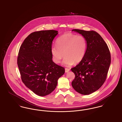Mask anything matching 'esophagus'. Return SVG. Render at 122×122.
<instances>
[{
	"label": "esophagus",
	"instance_id": "obj_1",
	"mask_svg": "<svg viewBox=\"0 0 122 122\" xmlns=\"http://www.w3.org/2000/svg\"><path fill=\"white\" fill-rule=\"evenodd\" d=\"M70 70V69H68V68H65V72L66 73H67V72H69Z\"/></svg>",
	"mask_w": 122,
	"mask_h": 122
}]
</instances>
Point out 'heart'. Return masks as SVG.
<instances>
[{
	"label": "heart",
	"mask_w": 122,
	"mask_h": 122,
	"mask_svg": "<svg viewBox=\"0 0 122 122\" xmlns=\"http://www.w3.org/2000/svg\"><path fill=\"white\" fill-rule=\"evenodd\" d=\"M56 42V46H52L51 52L52 60L56 64L61 62L64 56L63 64L69 67L80 63L85 56L87 41L83 36L66 33L58 38Z\"/></svg>",
	"instance_id": "heart-1"
}]
</instances>
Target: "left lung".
<instances>
[{"label":"left lung","mask_w":122,"mask_h":122,"mask_svg":"<svg viewBox=\"0 0 122 122\" xmlns=\"http://www.w3.org/2000/svg\"><path fill=\"white\" fill-rule=\"evenodd\" d=\"M72 30L85 37L87 49L82 61L71 69L75 75L72 86L78 93L89 95L98 90L106 81L111 64L110 52L97 32L79 29Z\"/></svg>","instance_id":"8db88e82"}]
</instances>
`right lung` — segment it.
I'll list each match as a JSON object with an SVG mask.
<instances>
[{
	"instance_id": "1",
	"label": "right lung",
	"mask_w": 122,
	"mask_h": 122,
	"mask_svg": "<svg viewBox=\"0 0 122 122\" xmlns=\"http://www.w3.org/2000/svg\"><path fill=\"white\" fill-rule=\"evenodd\" d=\"M55 30L35 31L25 39L20 48L17 64L24 84L36 94L44 97L56 88L64 67L52 60V41L58 34Z\"/></svg>"
}]
</instances>
